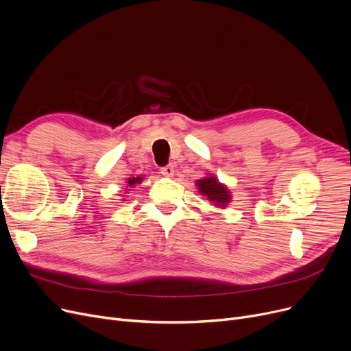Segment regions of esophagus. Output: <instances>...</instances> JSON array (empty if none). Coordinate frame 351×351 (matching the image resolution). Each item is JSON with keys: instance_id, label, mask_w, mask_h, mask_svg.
Listing matches in <instances>:
<instances>
[{"instance_id": "34e87169", "label": "esophagus", "mask_w": 351, "mask_h": 351, "mask_svg": "<svg viewBox=\"0 0 351 351\" xmlns=\"http://www.w3.org/2000/svg\"><path fill=\"white\" fill-rule=\"evenodd\" d=\"M175 172H176L175 163H169L167 166H163L162 169H160V173H162L163 176H166V178H172V176L175 175Z\"/></svg>"}]
</instances>
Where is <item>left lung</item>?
Returning <instances> with one entry per match:
<instances>
[{"instance_id":"8db88e82","label":"left lung","mask_w":351,"mask_h":351,"mask_svg":"<svg viewBox=\"0 0 351 351\" xmlns=\"http://www.w3.org/2000/svg\"><path fill=\"white\" fill-rule=\"evenodd\" d=\"M196 188H197V192H199L202 196H205L213 206L221 208V209H225L232 199L231 191L226 188V185L221 184L215 175L208 173L202 179H197Z\"/></svg>"}]
</instances>
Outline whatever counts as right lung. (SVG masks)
I'll return each mask as SVG.
<instances>
[{"mask_svg":"<svg viewBox=\"0 0 351 351\" xmlns=\"http://www.w3.org/2000/svg\"><path fill=\"white\" fill-rule=\"evenodd\" d=\"M142 179H143V178H141V176H138V178H129V179H128V186L125 188V191H129V188H133L136 184H141ZM123 201H125V199H123Z\"/></svg>","mask_w":351,"mask_h":351,"instance_id":"obj_1","label":"right lung"}]
</instances>
